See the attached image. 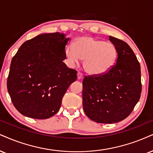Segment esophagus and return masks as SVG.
<instances>
[{"mask_svg":"<svg viewBox=\"0 0 153 153\" xmlns=\"http://www.w3.org/2000/svg\"><path fill=\"white\" fill-rule=\"evenodd\" d=\"M77 79H83L82 73L81 72L77 73Z\"/></svg>","mask_w":153,"mask_h":153,"instance_id":"obj_1","label":"esophagus"}]
</instances>
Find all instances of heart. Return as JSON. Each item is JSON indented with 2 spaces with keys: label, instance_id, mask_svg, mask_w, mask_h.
Returning <instances> with one entry per match:
<instances>
[{
  "label": "heart",
  "instance_id": "1",
  "mask_svg": "<svg viewBox=\"0 0 153 153\" xmlns=\"http://www.w3.org/2000/svg\"><path fill=\"white\" fill-rule=\"evenodd\" d=\"M65 54L70 66L84 59L83 65L86 72L93 76H101L114 67L118 58V50L112 42L84 36L76 39L74 45H67Z\"/></svg>",
  "mask_w": 153,
  "mask_h": 153
}]
</instances>
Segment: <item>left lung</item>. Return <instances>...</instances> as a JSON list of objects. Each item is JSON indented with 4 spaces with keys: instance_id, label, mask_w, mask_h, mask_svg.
<instances>
[{
    "instance_id": "obj_1",
    "label": "left lung",
    "mask_w": 153,
    "mask_h": 153,
    "mask_svg": "<svg viewBox=\"0 0 153 153\" xmlns=\"http://www.w3.org/2000/svg\"><path fill=\"white\" fill-rule=\"evenodd\" d=\"M118 50L116 63L101 76H86L83 80V108L90 119L114 123L127 118L140 97V66L124 41L109 36Z\"/></svg>"
}]
</instances>
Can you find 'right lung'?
Wrapping results in <instances>:
<instances>
[{
    "instance_id": "add662e5",
    "label": "right lung",
    "mask_w": 153,
    "mask_h": 153,
    "mask_svg": "<svg viewBox=\"0 0 153 153\" xmlns=\"http://www.w3.org/2000/svg\"><path fill=\"white\" fill-rule=\"evenodd\" d=\"M69 38L59 33H44L22 44L11 61L7 88L20 114L47 119L58 112L77 71L63 62Z\"/></svg>"
}]
</instances>
